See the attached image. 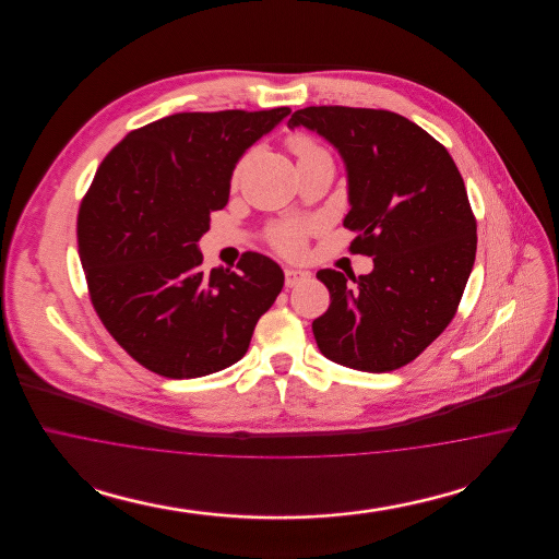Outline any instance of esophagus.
I'll return each mask as SVG.
<instances>
[{
    "mask_svg": "<svg viewBox=\"0 0 559 559\" xmlns=\"http://www.w3.org/2000/svg\"><path fill=\"white\" fill-rule=\"evenodd\" d=\"M308 278H310V272H306V270H295V267L285 270V285L287 287H295V285L308 281Z\"/></svg>",
    "mask_w": 559,
    "mask_h": 559,
    "instance_id": "obj_1",
    "label": "esophagus"
}]
</instances>
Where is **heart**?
<instances>
[{
	"mask_svg": "<svg viewBox=\"0 0 559 559\" xmlns=\"http://www.w3.org/2000/svg\"><path fill=\"white\" fill-rule=\"evenodd\" d=\"M289 148L297 160L312 159V157H320L326 155L312 138L304 135V133H295L289 138ZM239 171L235 174L237 180ZM304 237H306V226L304 224H276L270 230V242L274 249H278L285 255H297L304 249Z\"/></svg>",
	"mask_w": 559,
	"mask_h": 559,
	"instance_id": "1",
	"label": "heart"
}]
</instances>
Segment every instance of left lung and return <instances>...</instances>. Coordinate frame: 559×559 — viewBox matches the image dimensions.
I'll return each instance as SVG.
<instances>
[{
    "label": "left lung",
    "mask_w": 559,
    "mask_h": 559,
    "mask_svg": "<svg viewBox=\"0 0 559 559\" xmlns=\"http://www.w3.org/2000/svg\"><path fill=\"white\" fill-rule=\"evenodd\" d=\"M322 135L344 159L354 253L372 270H320L329 310L312 322L333 362L388 372L415 360L451 322L476 260V219L449 151L406 117L374 108L295 110L289 130Z\"/></svg>",
    "instance_id": "1"
}]
</instances>
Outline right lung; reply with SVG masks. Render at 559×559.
Masks as SVG:
<instances>
[{"label": "right lung", "instance_id": "1", "mask_svg": "<svg viewBox=\"0 0 559 559\" xmlns=\"http://www.w3.org/2000/svg\"><path fill=\"white\" fill-rule=\"evenodd\" d=\"M289 112L169 115L100 163L78 217L81 266L108 333L148 371L194 379L239 362L283 289L281 266L253 251L237 272H203L199 240L245 151Z\"/></svg>", "mask_w": 559, "mask_h": 559}]
</instances>
